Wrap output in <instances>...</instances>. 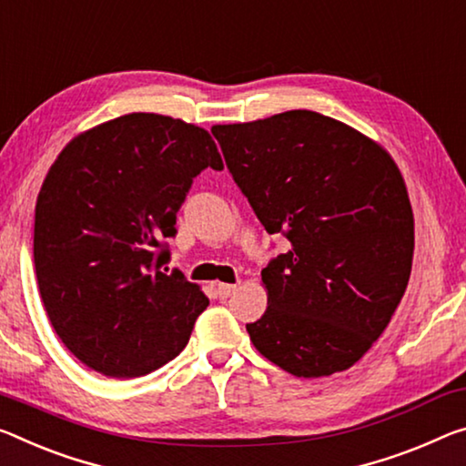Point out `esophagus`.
Wrapping results in <instances>:
<instances>
[{
	"mask_svg": "<svg viewBox=\"0 0 466 466\" xmlns=\"http://www.w3.org/2000/svg\"><path fill=\"white\" fill-rule=\"evenodd\" d=\"M236 284H218L216 286V290H218V294H219V299H230L232 294L236 292Z\"/></svg>",
	"mask_w": 466,
	"mask_h": 466,
	"instance_id": "esophagus-1",
	"label": "esophagus"
}]
</instances>
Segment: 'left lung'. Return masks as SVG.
<instances>
[{"label": "left lung", "instance_id": "obj_1", "mask_svg": "<svg viewBox=\"0 0 466 466\" xmlns=\"http://www.w3.org/2000/svg\"><path fill=\"white\" fill-rule=\"evenodd\" d=\"M240 193L268 234L290 242L261 271L268 311L247 331L297 378L352 367L406 290L415 219L394 159L309 109L213 127Z\"/></svg>", "mask_w": 466, "mask_h": 466}]
</instances>
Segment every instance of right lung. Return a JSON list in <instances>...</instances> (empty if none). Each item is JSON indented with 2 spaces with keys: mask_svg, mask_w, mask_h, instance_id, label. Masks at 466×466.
<instances>
[{
  "mask_svg": "<svg viewBox=\"0 0 466 466\" xmlns=\"http://www.w3.org/2000/svg\"><path fill=\"white\" fill-rule=\"evenodd\" d=\"M224 169L211 135L128 114L66 145L35 207V271L51 326L107 378H140L178 357L209 300L161 271L176 213L203 169Z\"/></svg>",
  "mask_w": 466,
  "mask_h": 466,
  "instance_id": "add662e5",
  "label": "right lung"
}]
</instances>
